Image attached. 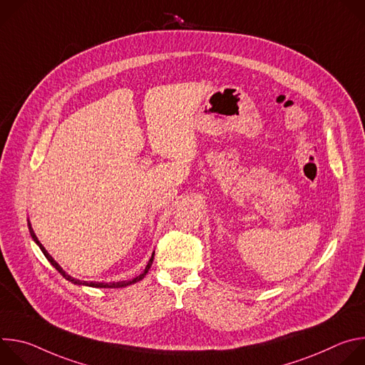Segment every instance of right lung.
I'll return each mask as SVG.
<instances>
[{
  "instance_id": "add662e5",
  "label": "right lung",
  "mask_w": 365,
  "mask_h": 365,
  "mask_svg": "<svg viewBox=\"0 0 365 365\" xmlns=\"http://www.w3.org/2000/svg\"><path fill=\"white\" fill-rule=\"evenodd\" d=\"M29 228H30V234H31V238L36 241V244L40 247V250L43 251V254H44V257L48 259L50 262V264L53 266L66 280H69V282H72V283H75V284H82V286H91V287H110V289H113V287H124V286H128V284H131V283H135V282H138V280H141L145 274H147V272L150 270V267H151V264H153V257L150 258V262H148V264H147V267H145V270L140 274V276H137L135 279H133V280H125V282H117V283H98V282H82V280H76V279H73V277H71L69 274H66L63 270H62V267L55 262L53 258H51V255L46 251V248L40 244V241L37 240V237H36V234L33 232V230H31V225H30V222H29ZM153 255H154V252H153Z\"/></svg>"
}]
</instances>
